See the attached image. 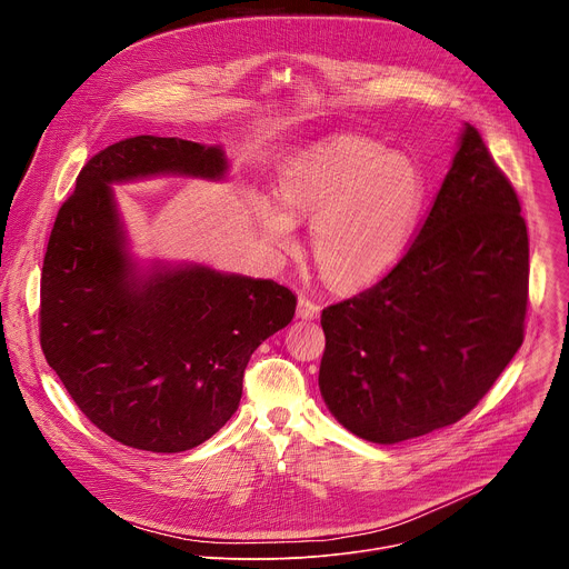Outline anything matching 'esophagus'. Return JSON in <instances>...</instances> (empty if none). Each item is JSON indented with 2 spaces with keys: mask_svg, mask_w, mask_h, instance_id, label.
Returning <instances> with one entry per match:
<instances>
[{
  "mask_svg": "<svg viewBox=\"0 0 569 569\" xmlns=\"http://www.w3.org/2000/svg\"><path fill=\"white\" fill-rule=\"evenodd\" d=\"M297 317H301V319H317L319 317V306L312 299H308V297H299Z\"/></svg>",
  "mask_w": 569,
  "mask_h": 569,
  "instance_id": "1",
  "label": "esophagus"
}]
</instances>
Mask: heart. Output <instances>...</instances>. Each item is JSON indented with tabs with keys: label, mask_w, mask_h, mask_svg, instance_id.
Masks as SVG:
<instances>
[{
	"label": "heart",
	"mask_w": 569,
	"mask_h": 569,
	"mask_svg": "<svg viewBox=\"0 0 569 569\" xmlns=\"http://www.w3.org/2000/svg\"><path fill=\"white\" fill-rule=\"evenodd\" d=\"M277 200L257 196L252 218L268 246H297V220H312L310 250L338 288H365L387 277L410 248L426 178L408 154L367 139H338L290 157Z\"/></svg>",
	"instance_id": "b5f03b06"
}]
</instances>
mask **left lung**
Segmentation results:
<instances>
[{"label": "left lung", "instance_id": "obj_1", "mask_svg": "<svg viewBox=\"0 0 569 569\" xmlns=\"http://www.w3.org/2000/svg\"><path fill=\"white\" fill-rule=\"evenodd\" d=\"M527 286L518 196L463 123L408 254L373 288L321 310L329 412L382 446L457 423L518 353Z\"/></svg>", "mask_w": 569, "mask_h": 569}]
</instances>
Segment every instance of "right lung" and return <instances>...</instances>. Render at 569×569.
Instances as JSON below:
<instances>
[{"mask_svg": "<svg viewBox=\"0 0 569 569\" xmlns=\"http://www.w3.org/2000/svg\"><path fill=\"white\" fill-rule=\"evenodd\" d=\"M227 173L218 143L123 139L88 161L53 222L42 351L80 412L123 446L184 452L213 437L238 410L252 353L295 317L297 297L272 279L132 252L114 187Z\"/></svg>", "mask_w": 569, "mask_h": 569, "instance_id": "1", "label": "right lung"}]
</instances>
